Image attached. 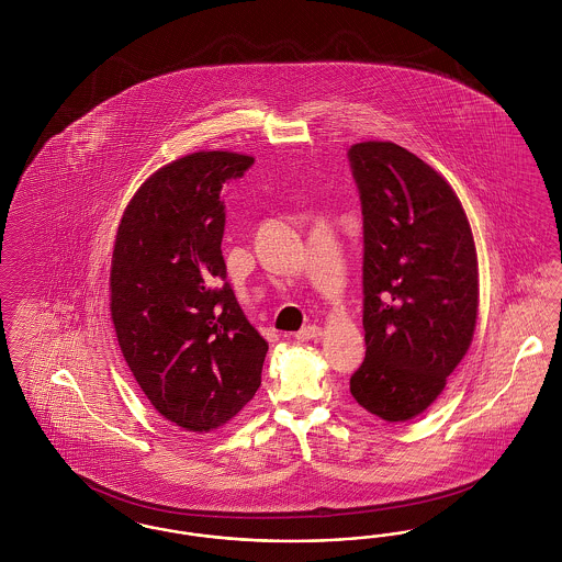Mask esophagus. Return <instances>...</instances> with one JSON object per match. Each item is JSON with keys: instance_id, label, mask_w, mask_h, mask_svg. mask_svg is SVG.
Returning a JSON list of instances; mask_svg holds the SVG:
<instances>
[{"instance_id": "obj_1", "label": "esophagus", "mask_w": 562, "mask_h": 562, "mask_svg": "<svg viewBox=\"0 0 562 562\" xmlns=\"http://www.w3.org/2000/svg\"><path fill=\"white\" fill-rule=\"evenodd\" d=\"M294 337L299 341H318L322 337V328L316 326V324H310V326H303Z\"/></svg>"}]
</instances>
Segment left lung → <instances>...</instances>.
I'll return each mask as SVG.
<instances>
[{"label": "left lung", "mask_w": 562, "mask_h": 562, "mask_svg": "<svg viewBox=\"0 0 562 562\" xmlns=\"http://www.w3.org/2000/svg\"><path fill=\"white\" fill-rule=\"evenodd\" d=\"M362 204L367 358L349 379L360 406L406 422L440 396L472 344L479 261L453 188L390 140L348 151Z\"/></svg>", "instance_id": "obj_1"}]
</instances>
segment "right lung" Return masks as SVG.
I'll use <instances>...</instances> for the list:
<instances>
[{"label":"right lung","mask_w":562,"mask_h":562,"mask_svg":"<svg viewBox=\"0 0 562 562\" xmlns=\"http://www.w3.org/2000/svg\"><path fill=\"white\" fill-rule=\"evenodd\" d=\"M255 158L198 151L134 193L111 259V321L136 383L156 411L211 431L252 401L268 341L246 321L221 252V189Z\"/></svg>","instance_id":"obj_1"}]
</instances>
